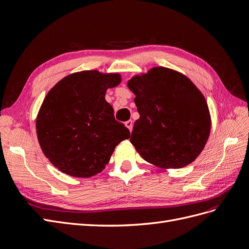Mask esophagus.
Wrapping results in <instances>:
<instances>
[{
    "label": "esophagus",
    "mask_w": 249,
    "mask_h": 249,
    "mask_svg": "<svg viewBox=\"0 0 249 249\" xmlns=\"http://www.w3.org/2000/svg\"><path fill=\"white\" fill-rule=\"evenodd\" d=\"M125 126L130 130V132H132V130H133V122H132V120H127V122L125 123Z\"/></svg>",
    "instance_id": "esophagus-1"
}]
</instances>
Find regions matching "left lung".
I'll return each instance as SVG.
<instances>
[{"mask_svg":"<svg viewBox=\"0 0 249 249\" xmlns=\"http://www.w3.org/2000/svg\"><path fill=\"white\" fill-rule=\"evenodd\" d=\"M140 114L131 143L146 162L162 169L192 163L205 147L211 115L200 90L185 74L153 67L127 81Z\"/></svg>","mask_w":249,"mask_h":249,"instance_id":"left-lung-1","label":"left lung"}]
</instances>
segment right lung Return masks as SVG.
Segmentation results:
<instances>
[{
  "label": "right lung",
  "mask_w": 249,
  "mask_h": 249,
  "mask_svg": "<svg viewBox=\"0 0 249 249\" xmlns=\"http://www.w3.org/2000/svg\"><path fill=\"white\" fill-rule=\"evenodd\" d=\"M120 82L116 72L78 71L60 80L44 97L36 117L37 138L44 156L65 175H97L116 145L130 138L105 100L107 89Z\"/></svg>",
  "instance_id": "1"
}]
</instances>
